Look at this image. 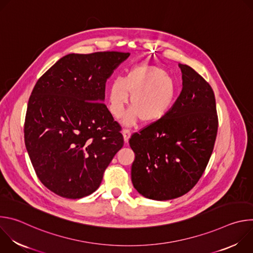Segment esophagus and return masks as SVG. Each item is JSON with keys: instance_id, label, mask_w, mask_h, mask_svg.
Returning <instances> with one entry per match:
<instances>
[{"instance_id": "obj_1", "label": "esophagus", "mask_w": 253, "mask_h": 253, "mask_svg": "<svg viewBox=\"0 0 253 253\" xmlns=\"http://www.w3.org/2000/svg\"><path fill=\"white\" fill-rule=\"evenodd\" d=\"M130 135H131V130L128 129V128H125V129L123 130V136H124V140H125L126 143L129 141Z\"/></svg>"}]
</instances>
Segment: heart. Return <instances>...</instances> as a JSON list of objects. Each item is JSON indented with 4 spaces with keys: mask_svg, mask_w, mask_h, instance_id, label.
Listing matches in <instances>:
<instances>
[{
    "mask_svg": "<svg viewBox=\"0 0 253 253\" xmlns=\"http://www.w3.org/2000/svg\"><path fill=\"white\" fill-rule=\"evenodd\" d=\"M133 107L124 123L134 124L140 119L152 123L164 117L174 102L176 83L161 68L149 65L131 68L124 78L113 79L108 88V102L111 114L120 118L129 102Z\"/></svg>",
    "mask_w": 253,
    "mask_h": 253,
    "instance_id": "heart-1",
    "label": "heart"
}]
</instances>
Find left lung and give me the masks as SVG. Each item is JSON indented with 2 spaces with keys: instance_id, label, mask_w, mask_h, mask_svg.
<instances>
[{
  "instance_id": "left-lung-1",
  "label": "left lung",
  "mask_w": 253,
  "mask_h": 253,
  "mask_svg": "<svg viewBox=\"0 0 253 253\" xmlns=\"http://www.w3.org/2000/svg\"><path fill=\"white\" fill-rule=\"evenodd\" d=\"M182 91L160 120L134 133V188L144 197L170 200L190 191L204 173L218 130L211 86L191 67L179 64Z\"/></svg>"
}]
</instances>
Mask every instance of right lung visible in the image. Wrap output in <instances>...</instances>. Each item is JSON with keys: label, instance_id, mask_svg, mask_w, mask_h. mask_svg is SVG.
<instances>
[{"label": "right lung", "instance_id": "right-lung-1", "mask_svg": "<svg viewBox=\"0 0 253 253\" xmlns=\"http://www.w3.org/2000/svg\"><path fill=\"white\" fill-rule=\"evenodd\" d=\"M129 55L69 54L36 83L25 118V145L40 181L57 195L92 194L123 147L121 126L103 101L107 79Z\"/></svg>", "mask_w": 253, "mask_h": 253}]
</instances>
